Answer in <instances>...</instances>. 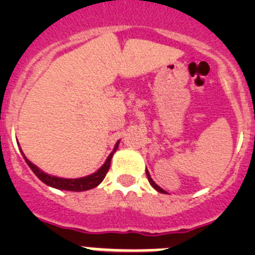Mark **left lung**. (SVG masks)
I'll return each mask as SVG.
<instances>
[{"mask_svg":"<svg viewBox=\"0 0 255 255\" xmlns=\"http://www.w3.org/2000/svg\"><path fill=\"white\" fill-rule=\"evenodd\" d=\"M145 174H146V176H148V180H149V182H150V185H151V186H153V187H154V189H155V190H156V191L161 192V194H166V192H165V191H164V190H163V189H161V187H160V186H158V185H156V184H155V182H154V181H153V179H151V177H150V175H149V171H148V170H145Z\"/></svg>","mask_w":255,"mask_h":255,"instance_id":"left-lung-1","label":"left lung"}]
</instances>
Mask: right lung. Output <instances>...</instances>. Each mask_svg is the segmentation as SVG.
I'll list each match as a JSON object with an SVG mask.
<instances>
[{
  "instance_id": "obj_1",
  "label": "right lung",
  "mask_w": 255,
  "mask_h": 255,
  "mask_svg": "<svg viewBox=\"0 0 255 255\" xmlns=\"http://www.w3.org/2000/svg\"><path fill=\"white\" fill-rule=\"evenodd\" d=\"M118 144H120V140L116 143L113 151L110 154L109 158L106 159V161H105L104 165H102L101 168L96 171V173L91 174V175H89V176L79 177V179H64V177L49 175V174L40 170V169L38 168V166H35L34 164L30 163V161L25 158V155L23 154V151L22 150L20 151H22V155H23V158H24L25 163H27L28 166L32 169L33 173L38 176V179L42 180L44 184H47L48 186L55 187V189H59V190H68V191H86V190L96 187L97 185L101 184L102 180L105 179V176H106L107 171H109V169H110V165H111L112 155H113V153L117 150Z\"/></svg>"
}]
</instances>
